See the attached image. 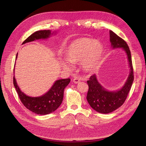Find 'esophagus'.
<instances>
[{
    "instance_id": "34e87169",
    "label": "esophagus",
    "mask_w": 146,
    "mask_h": 146,
    "mask_svg": "<svg viewBox=\"0 0 146 146\" xmlns=\"http://www.w3.org/2000/svg\"><path fill=\"white\" fill-rule=\"evenodd\" d=\"M80 82V79H78V78H74V79H73V82H74V83H76V84L79 83Z\"/></svg>"
}]
</instances>
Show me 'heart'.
I'll return each mask as SVG.
<instances>
[{
  "label": "heart",
  "instance_id": "b5f03b06",
  "mask_svg": "<svg viewBox=\"0 0 146 146\" xmlns=\"http://www.w3.org/2000/svg\"><path fill=\"white\" fill-rule=\"evenodd\" d=\"M104 52L101 43L94 39L80 38L72 41L65 51V59L60 60L63 68L71 70V63L76 64L80 61L84 70L88 72L95 71L100 64Z\"/></svg>",
  "mask_w": 146,
  "mask_h": 146
}]
</instances>
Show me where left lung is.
I'll return each instance as SVG.
<instances>
[{"instance_id":"left-lung-1","label":"left lung","mask_w":146,"mask_h":146,"mask_svg":"<svg viewBox=\"0 0 146 146\" xmlns=\"http://www.w3.org/2000/svg\"><path fill=\"white\" fill-rule=\"evenodd\" d=\"M110 35L112 48H121L125 51L130 72L125 85L117 91L106 90L98 82L95 74L91 76L89 80L87 81L89 86L87 101L94 110L102 113L112 112L124 103L134 81L131 52L127 42L112 31H110Z\"/></svg>"}]
</instances>
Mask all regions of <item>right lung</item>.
Segmentation results:
<instances>
[{"label": "right lung", "mask_w": 146, "mask_h": 146, "mask_svg": "<svg viewBox=\"0 0 146 146\" xmlns=\"http://www.w3.org/2000/svg\"><path fill=\"white\" fill-rule=\"evenodd\" d=\"M51 34L50 30L38 31L28 36L22 44L36 40L47 39ZM13 82L21 101L27 109L36 114L47 115L55 111L62 103L64 88L70 83V79H65L56 80L47 93L38 97H30L22 92L17 85L15 76Z\"/></svg>", "instance_id": "right-lung-1"}]
</instances>
